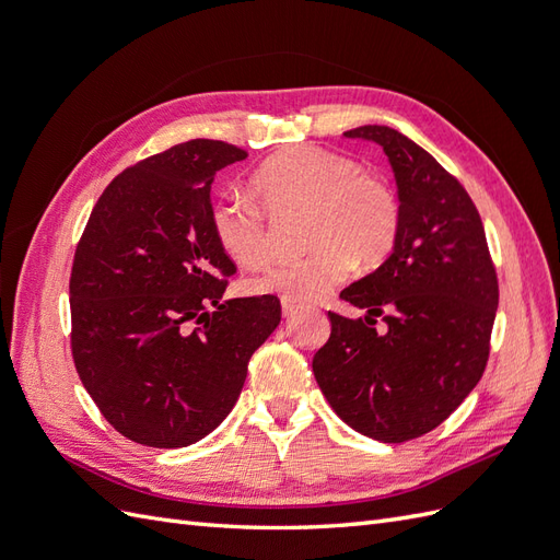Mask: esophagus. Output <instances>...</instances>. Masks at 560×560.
Segmentation results:
<instances>
[{
	"label": "esophagus",
	"instance_id": "34e87169",
	"mask_svg": "<svg viewBox=\"0 0 560 560\" xmlns=\"http://www.w3.org/2000/svg\"><path fill=\"white\" fill-rule=\"evenodd\" d=\"M303 311V306H299L296 301H290V299H282V315L290 319V317H294V315H299Z\"/></svg>",
	"mask_w": 560,
	"mask_h": 560
}]
</instances>
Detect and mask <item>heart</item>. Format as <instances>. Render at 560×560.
<instances>
[{
  "mask_svg": "<svg viewBox=\"0 0 560 560\" xmlns=\"http://www.w3.org/2000/svg\"><path fill=\"white\" fill-rule=\"evenodd\" d=\"M249 189L257 200L229 194L210 210L214 241L233 264L257 268L270 257L266 212H306L303 243L313 247L306 257L252 278V294L317 301L352 273L354 261L378 264L395 247L401 222L395 191L343 154L317 147L284 149L254 171Z\"/></svg>",
  "mask_w": 560,
  "mask_h": 560,
  "instance_id": "obj_1",
  "label": "heart"
}]
</instances>
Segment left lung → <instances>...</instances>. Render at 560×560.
Instances as JSON below:
<instances>
[{"mask_svg":"<svg viewBox=\"0 0 560 560\" xmlns=\"http://www.w3.org/2000/svg\"><path fill=\"white\" fill-rule=\"evenodd\" d=\"M343 135L383 147L401 222L393 254L341 292L366 315L329 313L331 336L313 374L352 430L401 444L442 425L481 381L498 276L477 208L434 156L387 126ZM381 314L386 329L376 332Z\"/></svg>","mask_w":560,"mask_h":560,"instance_id":"1","label":"left lung"}]
</instances>
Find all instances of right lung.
Segmentation results:
<instances>
[{"label":"right lung","mask_w":560,"mask_h":560,"mask_svg":"<svg viewBox=\"0 0 560 560\" xmlns=\"http://www.w3.org/2000/svg\"><path fill=\"white\" fill-rule=\"evenodd\" d=\"M243 149L191 140L116 175L77 245V374L135 444L182 448L219 428L247 362L280 325L276 296L224 301L235 264L210 226V189Z\"/></svg>","instance_id":"right-lung-1"}]
</instances>
